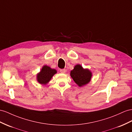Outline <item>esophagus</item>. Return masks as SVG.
<instances>
[{"label": "esophagus", "mask_w": 132, "mask_h": 132, "mask_svg": "<svg viewBox=\"0 0 132 132\" xmlns=\"http://www.w3.org/2000/svg\"><path fill=\"white\" fill-rule=\"evenodd\" d=\"M60 72H61L62 73H65L66 72V70L65 69H61L60 70Z\"/></svg>", "instance_id": "34e87169"}]
</instances>
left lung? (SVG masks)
I'll use <instances>...</instances> for the list:
<instances>
[{
	"label": "left lung",
	"instance_id": "8db88e82",
	"mask_svg": "<svg viewBox=\"0 0 132 132\" xmlns=\"http://www.w3.org/2000/svg\"><path fill=\"white\" fill-rule=\"evenodd\" d=\"M70 76L77 85L81 87L90 81L92 73L89 69H84L80 65L77 64L71 71Z\"/></svg>",
	"mask_w": 132,
	"mask_h": 132
}]
</instances>
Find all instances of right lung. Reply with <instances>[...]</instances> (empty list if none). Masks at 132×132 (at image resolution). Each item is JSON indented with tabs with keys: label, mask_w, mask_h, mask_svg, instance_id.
<instances>
[{
	"label": "right lung",
	"mask_w": 132,
	"mask_h": 132,
	"mask_svg": "<svg viewBox=\"0 0 132 132\" xmlns=\"http://www.w3.org/2000/svg\"><path fill=\"white\" fill-rule=\"evenodd\" d=\"M56 73L57 71L55 69H52L47 65L43 66L40 71L37 75V81L42 85H46Z\"/></svg>",
	"instance_id": "add662e5"
}]
</instances>
